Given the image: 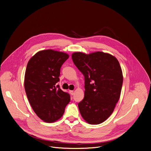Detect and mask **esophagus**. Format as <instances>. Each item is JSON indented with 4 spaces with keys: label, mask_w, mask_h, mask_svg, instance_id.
Here are the masks:
<instances>
[{
    "label": "esophagus",
    "mask_w": 151,
    "mask_h": 151,
    "mask_svg": "<svg viewBox=\"0 0 151 151\" xmlns=\"http://www.w3.org/2000/svg\"><path fill=\"white\" fill-rule=\"evenodd\" d=\"M69 92H70V95H73V91H69Z\"/></svg>",
    "instance_id": "esophagus-1"
}]
</instances>
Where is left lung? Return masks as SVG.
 <instances>
[{
    "mask_svg": "<svg viewBox=\"0 0 151 151\" xmlns=\"http://www.w3.org/2000/svg\"><path fill=\"white\" fill-rule=\"evenodd\" d=\"M72 58L85 78L84 98L78 103L81 114L89 124L101 123L120 98L123 81L120 63L113 56L101 52H76Z\"/></svg>",
    "mask_w": 151,
    "mask_h": 151,
    "instance_id": "1",
    "label": "left lung"
}]
</instances>
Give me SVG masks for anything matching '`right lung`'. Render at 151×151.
Here are the masks:
<instances>
[{"mask_svg":"<svg viewBox=\"0 0 151 151\" xmlns=\"http://www.w3.org/2000/svg\"><path fill=\"white\" fill-rule=\"evenodd\" d=\"M68 58L66 53L45 50L37 53L27 64L24 81L26 94L34 112L45 122L61 118L70 101L69 93L57 85L60 68Z\"/></svg>","mask_w":151,"mask_h":151,"instance_id":"1","label":"right lung"}]
</instances>
